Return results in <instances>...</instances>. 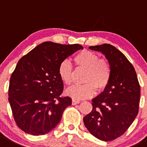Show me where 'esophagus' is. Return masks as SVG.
Wrapping results in <instances>:
<instances>
[{
	"mask_svg": "<svg viewBox=\"0 0 147 147\" xmlns=\"http://www.w3.org/2000/svg\"><path fill=\"white\" fill-rule=\"evenodd\" d=\"M80 101H79V100H75V99H72V104L73 105H77V104H79V103H80Z\"/></svg>",
	"mask_w": 147,
	"mask_h": 147,
	"instance_id": "obj_1",
	"label": "esophagus"
}]
</instances>
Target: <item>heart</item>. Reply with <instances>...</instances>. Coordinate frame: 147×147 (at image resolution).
I'll return each mask as SVG.
<instances>
[{
  "instance_id": "heart-1",
  "label": "heart",
  "mask_w": 147,
  "mask_h": 147,
  "mask_svg": "<svg viewBox=\"0 0 147 147\" xmlns=\"http://www.w3.org/2000/svg\"><path fill=\"white\" fill-rule=\"evenodd\" d=\"M74 61L78 68L86 69L83 85H75L66 90V94L73 99H85L94 96L98 90H104L109 84L112 76V68L109 61L100 59L96 53L84 50L77 53ZM60 79L69 86L72 83L74 69L69 60H64L58 68Z\"/></svg>"
}]
</instances>
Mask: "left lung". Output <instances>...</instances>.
Returning <instances> with one entry per match:
<instances>
[{"instance_id":"left-lung-1","label":"left lung","mask_w":147,"mask_h":147,"mask_svg":"<svg viewBox=\"0 0 147 147\" xmlns=\"http://www.w3.org/2000/svg\"><path fill=\"white\" fill-rule=\"evenodd\" d=\"M89 49L105 55L112 76L104 91L92 99L93 109L83 122L94 136L110 142L123 135L138 115L140 85L134 66L115 46L105 43Z\"/></svg>"}]
</instances>
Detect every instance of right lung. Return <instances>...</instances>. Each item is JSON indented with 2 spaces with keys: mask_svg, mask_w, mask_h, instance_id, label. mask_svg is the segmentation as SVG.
Listing matches in <instances>:
<instances>
[{
  "mask_svg": "<svg viewBox=\"0 0 147 147\" xmlns=\"http://www.w3.org/2000/svg\"><path fill=\"white\" fill-rule=\"evenodd\" d=\"M83 47L44 42L18 61L9 82V101L18 127L33 136L44 135L61 120L69 96H61L64 84L60 63Z\"/></svg>",
  "mask_w": 147,
  "mask_h": 147,
  "instance_id": "add662e5",
  "label": "right lung"
}]
</instances>
